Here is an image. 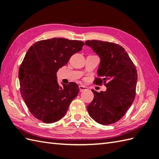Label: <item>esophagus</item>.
Returning a JSON list of instances; mask_svg holds the SVG:
<instances>
[{
    "label": "esophagus",
    "instance_id": "esophagus-1",
    "mask_svg": "<svg viewBox=\"0 0 159 159\" xmlns=\"http://www.w3.org/2000/svg\"><path fill=\"white\" fill-rule=\"evenodd\" d=\"M79 89L80 92H83V91H85L87 89V87L83 85H79Z\"/></svg>",
    "mask_w": 159,
    "mask_h": 159
}]
</instances>
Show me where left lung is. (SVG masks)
Here are the masks:
<instances>
[{
    "mask_svg": "<svg viewBox=\"0 0 159 159\" xmlns=\"http://www.w3.org/2000/svg\"><path fill=\"white\" fill-rule=\"evenodd\" d=\"M85 44L100 58L96 85L107 87L106 92L92 90L93 100L87 107L91 117L103 125L116 123L122 117L136 94V67L122 46L113 42L87 40Z\"/></svg>",
    "mask_w": 159,
    "mask_h": 159,
    "instance_id": "8db88e82",
    "label": "left lung"
}]
</instances>
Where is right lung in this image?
<instances>
[{
    "mask_svg": "<svg viewBox=\"0 0 159 159\" xmlns=\"http://www.w3.org/2000/svg\"><path fill=\"white\" fill-rule=\"evenodd\" d=\"M84 45L81 41L52 38L37 42L28 50L18 72L20 93L37 119L50 124L66 115L79 87L74 82L60 86L57 72Z\"/></svg>",
    "mask_w": 159,
    "mask_h": 159,
    "instance_id": "obj_1",
    "label": "right lung"
}]
</instances>
